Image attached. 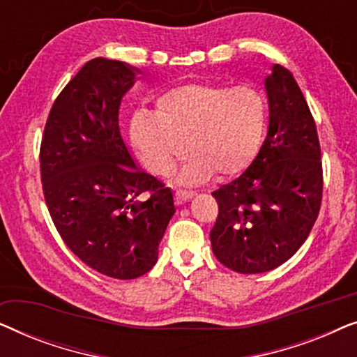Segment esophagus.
<instances>
[{"label": "esophagus", "mask_w": 357, "mask_h": 357, "mask_svg": "<svg viewBox=\"0 0 357 357\" xmlns=\"http://www.w3.org/2000/svg\"><path fill=\"white\" fill-rule=\"evenodd\" d=\"M193 197H195V192H188V190H177V192H175V199H177L178 203L188 202V199Z\"/></svg>", "instance_id": "obj_1"}]
</instances>
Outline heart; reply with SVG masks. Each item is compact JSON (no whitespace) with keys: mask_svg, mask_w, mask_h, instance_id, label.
<instances>
[{"mask_svg":"<svg viewBox=\"0 0 357 357\" xmlns=\"http://www.w3.org/2000/svg\"><path fill=\"white\" fill-rule=\"evenodd\" d=\"M266 128V104L257 89L190 81L155 99V115L138 114L131 138L154 172H172L185 151L195 158L180 183L198 185L214 172L236 175L252 162Z\"/></svg>","mask_w":357,"mask_h":357,"instance_id":"heart-1","label":"heart"}]
</instances>
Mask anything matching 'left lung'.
Here are the masks:
<instances>
[{
	"mask_svg": "<svg viewBox=\"0 0 357 357\" xmlns=\"http://www.w3.org/2000/svg\"><path fill=\"white\" fill-rule=\"evenodd\" d=\"M270 125L260 153L241 177L213 193L219 214L213 253L242 275L275 270L305 242L324 190L314 116L294 76L273 65L265 79Z\"/></svg>",
	"mask_w": 357,
	"mask_h": 357,
	"instance_id": "obj_1",
	"label": "left lung"
}]
</instances>
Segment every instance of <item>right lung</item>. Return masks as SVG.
I'll list each match as a JSON object with an SVG mask.
<instances>
[{"instance_id":"1","label":"right lung","mask_w":357,"mask_h":357,"mask_svg":"<svg viewBox=\"0 0 357 357\" xmlns=\"http://www.w3.org/2000/svg\"><path fill=\"white\" fill-rule=\"evenodd\" d=\"M139 70L94 58L65 86L40 146L45 203L70 250L102 275L135 280L155 265L175 213L172 190L136 165L119 110Z\"/></svg>"}]
</instances>
